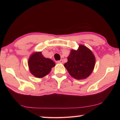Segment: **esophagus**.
<instances>
[{
  "label": "esophagus",
  "mask_w": 120,
  "mask_h": 120,
  "mask_svg": "<svg viewBox=\"0 0 120 120\" xmlns=\"http://www.w3.org/2000/svg\"><path fill=\"white\" fill-rule=\"evenodd\" d=\"M63 60H58V61H56V62L57 63V64H62L63 63Z\"/></svg>",
  "instance_id": "34e87169"
}]
</instances>
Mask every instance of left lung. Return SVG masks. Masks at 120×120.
<instances>
[{
    "instance_id": "left-lung-1",
    "label": "left lung",
    "mask_w": 120,
    "mask_h": 120,
    "mask_svg": "<svg viewBox=\"0 0 120 120\" xmlns=\"http://www.w3.org/2000/svg\"><path fill=\"white\" fill-rule=\"evenodd\" d=\"M95 64V58L92 52L85 46L80 45L77 50L71 51L68 61L64 66L71 76L80 80L91 74Z\"/></svg>"
}]
</instances>
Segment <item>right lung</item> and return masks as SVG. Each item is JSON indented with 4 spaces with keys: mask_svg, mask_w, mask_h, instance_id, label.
Segmentation results:
<instances>
[{
    "mask_svg": "<svg viewBox=\"0 0 120 120\" xmlns=\"http://www.w3.org/2000/svg\"><path fill=\"white\" fill-rule=\"evenodd\" d=\"M30 72L37 78H42L49 74L55 63L50 59L45 58L40 52L34 53L28 60Z\"/></svg>",
    "mask_w": 120,
    "mask_h": 120,
    "instance_id": "add662e5",
    "label": "right lung"
}]
</instances>
